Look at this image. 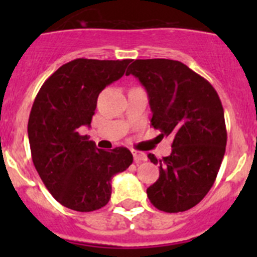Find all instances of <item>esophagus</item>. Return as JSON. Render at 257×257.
Returning a JSON list of instances; mask_svg holds the SVG:
<instances>
[{
    "instance_id": "obj_1",
    "label": "esophagus",
    "mask_w": 257,
    "mask_h": 257,
    "mask_svg": "<svg viewBox=\"0 0 257 257\" xmlns=\"http://www.w3.org/2000/svg\"><path fill=\"white\" fill-rule=\"evenodd\" d=\"M133 156H134V161L136 163H142L147 161V154L143 153V152H133Z\"/></svg>"
}]
</instances>
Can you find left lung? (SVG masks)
I'll use <instances>...</instances> for the list:
<instances>
[{"instance_id": "1", "label": "left lung", "mask_w": 257, "mask_h": 257, "mask_svg": "<svg viewBox=\"0 0 257 257\" xmlns=\"http://www.w3.org/2000/svg\"><path fill=\"white\" fill-rule=\"evenodd\" d=\"M135 76L147 90L153 113L151 123L172 136V152L157 160L160 178L147 189L152 205L165 212H183L198 205L211 189L226 147L224 109L207 79L181 61L138 59L126 76Z\"/></svg>"}]
</instances>
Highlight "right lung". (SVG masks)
Listing matches in <instances>:
<instances>
[{"instance_id":"1","label":"right lung","mask_w":257,"mask_h":257,"mask_svg":"<svg viewBox=\"0 0 257 257\" xmlns=\"http://www.w3.org/2000/svg\"><path fill=\"white\" fill-rule=\"evenodd\" d=\"M130 61H69L45 81L32 105L28 138L33 165L52 197L70 210L104 207L113 176L133 163L127 148L97 149L78 133L81 126L90 127L99 94L123 76Z\"/></svg>"}]
</instances>
